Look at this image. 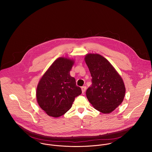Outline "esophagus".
Here are the masks:
<instances>
[{"label":"esophagus","instance_id":"obj_1","mask_svg":"<svg viewBox=\"0 0 152 152\" xmlns=\"http://www.w3.org/2000/svg\"><path fill=\"white\" fill-rule=\"evenodd\" d=\"M87 87H86V86H83V87H81V89H82V92H83V93H84L85 92V91H86V88Z\"/></svg>","mask_w":152,"mask_h":152}]
</instances>
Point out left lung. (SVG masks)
Returning <instances> with one entry per match:
<instances>
[{
	"mask_svg": "<svg viewBox=\"0 0 152 152\" xmlns=\"http://www.w3.org/2000/svg\"><path fill=\"white\" fill-rule=\"evenodd\" d=\"M84 59L92 78V86L86 92L87 98L95 109L110 113L124 101L126 88L123 79L101 55L88 53Z\"/></svg>",
	"mask_w": 152,
	"mask_h": 152,
	"instance_id": "1",
	"label": "left lung"
}]
</instances>
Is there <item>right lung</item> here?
<instances>
[{
	"label": "right lung",
	"instance_id": "obj_1",
	"mask_svg": "<svg viewBox=\"0 0 152 152\" xmlns=\"http://www.w3.org/2000/svg\"><path fill=\"white\" fill-rule=\"evenodd\" d=\"M75 63L72 58L56 60L41 77L36 89L40 107L50 116L58 118L71 108L75 98L82 93L69 72Z\"/></svg>",
	"mask_w": 152,
	"mask_h": 152
}]
</instances>
